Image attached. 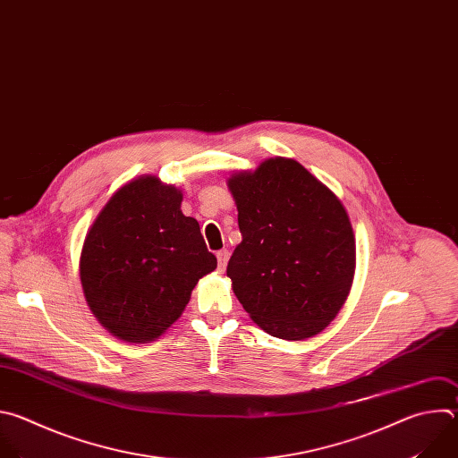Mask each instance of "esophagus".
Segmentation results:
<instances>
[{
    "mask_svg": "<svg viewBox=\"0 0 458 458\" xmlns=\"http://www.w3.org/2000/svg\"><path fill=\"white\" fill-rule=\"evenodd\" d=\"M216 259H218V268L220 270H225V265H227V259H229V252L225 249L218 250L216 252Z\"/></svg>",
    "mask_w": 458,
    "mask_h": 458,
    "instance_id": "1",
    "label": "esophagus"
}]
</instances>
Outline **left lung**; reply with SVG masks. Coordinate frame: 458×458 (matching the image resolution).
Wrapping results in <instances>:
<instances>
[{
  "label": "left lung",
  "mask_w": 458,
  "mask_h": 458,
  "mask_svg": "<svg viewBox=\"0 0 458 458\" xmlns=\"http://www.w3.org/2000/svg\"><path fill=\"white\" fill-rule=\"evenodd\" d=\"M229 190L242 233L227 265L238 301L274 337L319 334L353 280L355 240L343 204L291 158L231 176Z\"/></svg>",
  "instance_id": "left-lung-1"
}]
</instances>
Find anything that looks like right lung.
Returning a JSON list of instances; mask_svg holds the SVG:
<instances>
[{
  "instance_id": "add662e5",
  "label": "right lung",
  "mask_w": 458,
  "mask_h": 458,
  "mask_svg": "<svg viewBox=\"0 0 458 458\" xmlns=\"http://www.w3.org/2000/svg\"><path fill=\"white\" fill-rule=\"evenodd\" d=\"M182 193L144 176L121 188L89 227L81 284L114 335L146 343L186 309L199 280L216 268L200 225L180 211Z\"/></svg>"
}]
</instances>
